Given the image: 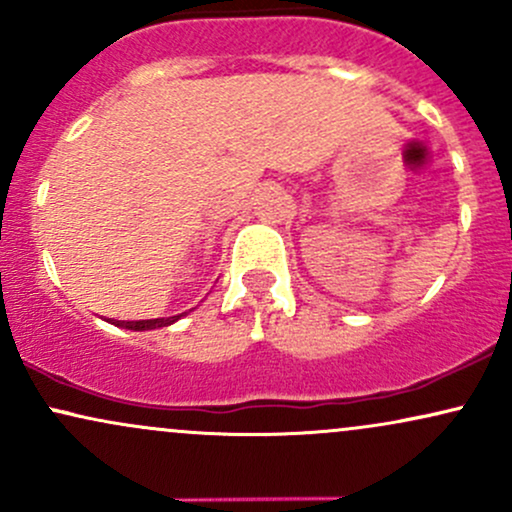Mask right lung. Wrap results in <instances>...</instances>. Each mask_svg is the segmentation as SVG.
I'll return each instance as SVG.
<instances>
[{
	"label": "right lung",
	"instance_id": "right-lung-1",
	"mask_svg": "<svg viewBox=\"0 0 512 512\" xmlns=\"http://www.w3.org/2000/svg\"><path fill=\"white\" fill-rule=\"evenodd\" d=\"M182 315H173V317H156V320H110L115 327H125V330H134V332H144V330H158V327H168L173 322H178Z\"/></svg>",
	"mask_w": 512,
	"mask_h": 512
}]
</instances>
